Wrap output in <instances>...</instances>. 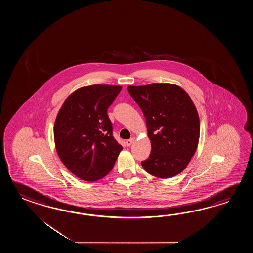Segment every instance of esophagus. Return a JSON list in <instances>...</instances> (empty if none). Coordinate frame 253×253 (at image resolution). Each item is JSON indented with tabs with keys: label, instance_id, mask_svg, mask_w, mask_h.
Masks as SVG:
<instances>
[{
	"label": "esophagus",
	"instance_id": "34e87169",
	"mask_svg": "<svg viewBox=\"0 0 253 253\" xmlns=\"http://www.w3.org/2000/svg\"><path fill=\"white\" fill-rule=\"evenodd\" d=\"M134 137H133V138H131V139L126 140V145H127V146H130V145L133 144V142H134Z\"/></svg>",
	"mask_w": 253,
	"mask_h": 253
}]
</instances>
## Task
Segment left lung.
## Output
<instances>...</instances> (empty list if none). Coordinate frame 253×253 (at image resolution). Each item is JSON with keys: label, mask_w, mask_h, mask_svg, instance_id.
<instances>
[{"label": "left lung", "mask_w": 253, "mask_h": 253, "mask_svg": "<svg viewBox=\"0 0 253 253\" xmlns=\"http://www.w3.org/2000/svg\"><path fill=\"white\" fill-rule=\"evenodd\" d=\"M127 90L145 116L151 141L150 156L142 167L156 177L175 176L187 167L199 142L194 102L183 88L169 83L129 86Z\"/></svg>", "instance_id": "left-lung-1"}]
</instances>
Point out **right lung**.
Masks as SVG:
<instances>
[{"instance_id":"add662e5","label":"right lung","mask_w":253,"mask_h":253,"mask_svg":"<svg viewBox=\"0 0 253 253\" xmlns=\"http://www.w3.org/2000/svg\"><path fill=\"white\" fill-rule=\"evenodd\" d=\"M122 86L93 85L73 92L59 109L54 141L61 162L77 177L95 182L112 170L123 147L114 138L108 108Z\"/></svg>"}]
</instances>
